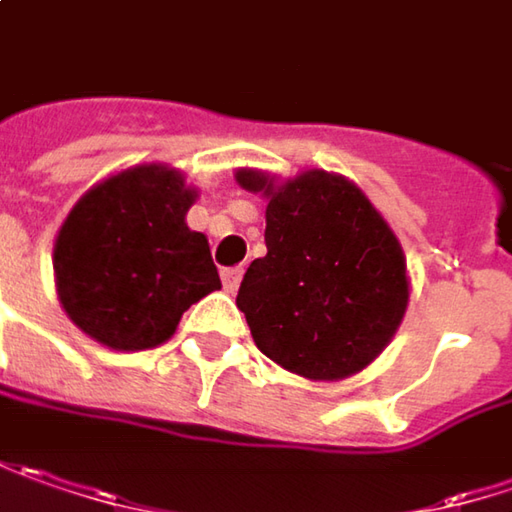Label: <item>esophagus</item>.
Returning <instances> with one entry per match:
<instances>
[{
    "label": "esophagus",
    "mask_w": 512,
    "mask_h": 512,
    "mask_svg": "<svg viewBox=\"0 0 512 512\" xmlns=\"http://www.w3.org/2000/svg\"><path fill=\"white\" fill-rule=\"evenodd\" d=\"M242 268H224L221 270V282H224V291L227 294H236L239 291V282H242Z\"/></svg>",
    "instance_id": "esophagus-1"
}]
</instances>
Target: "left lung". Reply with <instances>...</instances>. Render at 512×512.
I'll use <instances>...</instances> for the list:
<instances>
[{
    "mask_svg": "<svg viewBox=\"0 0 512 512\" xmlns=\"http://www.w3.org/2000/svg\"><path fill=\"white\" fill-rule=\"evenodd\" d=\"M236 181L268 198V253L250 262L236 296L256 348L308 380L371 366L409 305L406 256L389 221L337 172L279 181L242 167Z\"/></svg>",
    "mask_w": 512,
    "mask_h": 512,
    "instance_id": "8db88e82",
    "label": "left lung"
}]
</instances>
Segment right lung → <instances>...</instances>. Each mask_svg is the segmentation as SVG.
<instances>
[{"label":"right lung","mask_w":512,"mask_h":512,"mask_svg":"<svg viewBox=\"0 0 512 512\" xmlns=\"http://www.w3.org/2000/svg\"><path fill=\"white\" fill-rule=\"evenodd\" d=\"M198 190L167 164L97 181L54 239L57 299L83 334L115 351L167 343L192 302L221 288L204 233L187 227Z\"/></svg>","instance_id":"right-lung-1"}]
</instances>
